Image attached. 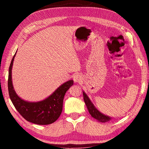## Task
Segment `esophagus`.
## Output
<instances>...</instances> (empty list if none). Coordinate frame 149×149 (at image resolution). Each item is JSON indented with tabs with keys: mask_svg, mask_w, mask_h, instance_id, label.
<instances>
[{
	"mask_svg": "<svg viewBox=\"0 0 149 149\" xmlns=\"http://www.w3.org/2000/svg\"><path fill=\"white\" fill-rule=\"evenodd\" d=\"M82 77L80 74H75L74 76V81L76 83H79L81 81Z\"/></svg>",
	"mask_w": 149,
	"mask_h": 149,
	"instance_id": "obj_1",
	"label": "esophagus"
}]
</instances>
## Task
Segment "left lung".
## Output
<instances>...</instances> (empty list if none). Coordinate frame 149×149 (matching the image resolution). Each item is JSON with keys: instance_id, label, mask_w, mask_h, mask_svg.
Returning <instances> with one entry per match:
<instances>
[{"instance_id": "obj_1", "label": "left lung", "mask_w": 149, "mask_h": 149, "mask_svg": "<svg viewBox=\"0 0 149 149\" xmlns=\"http://www.w3.org/2000/svg\"><path fill=\"white\" fill-rule=\"evenodd\" d=\"M83 95H84V99L85 104H86L87 109L89 110V112L90 113V114L91 115V116L93 118H95L96 120H99L100 122L104 123L108 122V121L111 119L110 117H108L107 116H105L102 114V113H100L99 111L95 107V106L93 105L91 102L89 97H87V95L85 94L84 92H83Z\"/></svg>"}]
</instances>
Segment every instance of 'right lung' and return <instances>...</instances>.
<instances>
[{
    "label": "right lung",
    "instance_id": "obj_1",
    "mask_svg": "<svg viewBox=\"0 0 149 149\" xmlns=\"http://www.w3.org/2000/svg\"><path fill=\"white\" fill-rule=\"evenodd\" d=\"M15 56L16 54L12 58L10 65L8 80V93L12 104L22 116L29 122L38 125H48L54 123L61 114L64 95L74 84V81L70 80L64 83L51 95L42 101H25L16 95L12 85V68Z\"/></svg>",
    "mask_w": 149,
    "mask_h": 149
}]
</instances>
